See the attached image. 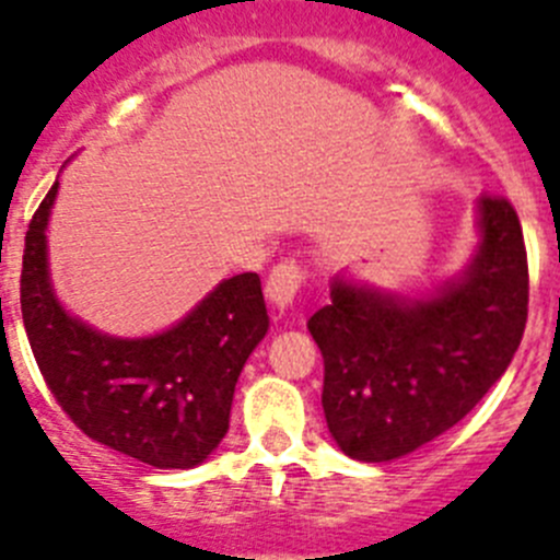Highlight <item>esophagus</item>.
<instances>
[{
	"mask_svg": "<svg viewBox=\"0 0 560 560\" xmlns=\"http://www.w3.org/2000/svg\"><path fill=\"white\" fill-rule=\"evenodd\" d=\"M306 281V268L298 259H284V262L276 265L268 276V284H265V292H268L270 304L276 310H287L292 306L295 295L301 292Z\"/></svg>",
	"mask_w": 560,
	"mask_h": 560,
	"instance_id": "34e87169",
	"label": "esophagus"
}]
</instances>
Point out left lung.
Segmentation results:
<instances>
[{"label":"left lung","instance_id":"obj_1","mask_svg":"<svg viewBox=\"0 0 560 560\" xmlns=\"http://www.w3.org/2000/svg\"><path fill=\"white\" fill-rule=\"evenodd\" d=\"M467 273L425 301L334 281L310 331L323 353V411L357 462H392L445 433L514 359L527 323V250L505 196L478 201Z\"/></svg>","mask_w":560,"mask_h":560}]
</instances>
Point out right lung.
I'll return each mask as SVG.
<instances>
[{
	"mask_svg": "<svg viewBox=\"0 0 560 560\" xmlns=\"http://www.w3.org/2000/svg\"><path fill=\"white\" fill-rule=\"evenodd\" d=\"M57 182L30 221L21 317L46 386L85 436L156 469H190L229 431L234 384L268 331L262 281L240 273L171 331L113 339L57 304L46 273V221Z\"/></svg>",
	"mask_w": 560,
	"mask_h": 560,
	"instance_id": "add662e5",
	"label": "right lung"
}]
</instances>
